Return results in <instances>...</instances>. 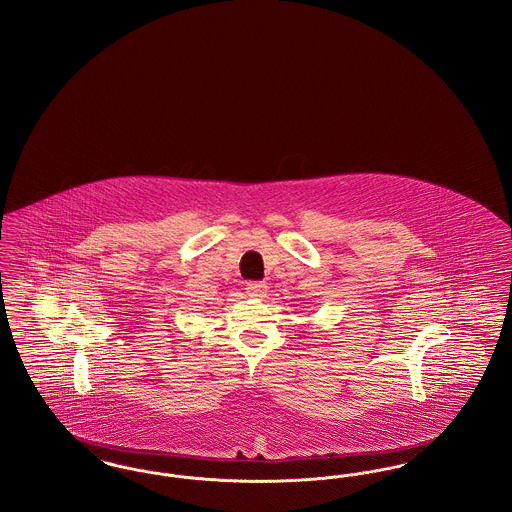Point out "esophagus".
<instances>
[{
    "instance_id": "obj_1",
    "label": "esophagus",
    "mask_w": 512,
    "mask_h": 512,
    "mask_svg": "<svg viewBox=\"0 0 512 512\" xmlns=\"http://www.w3.org/2000/svg\"><path fill=\"white\" fill-rule=\"evenodd\" d=\"M245 290H247V295L249 297H255V299H263L268 292V286L265 282H249L247 286H245Z\"/></svg>"
}]
</instances>
